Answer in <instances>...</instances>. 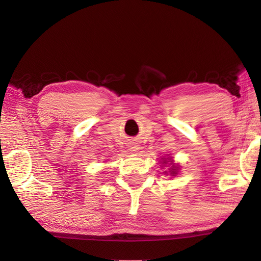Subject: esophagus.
<instances>
[{"label": "esophagus", "mask_w": 261, "mask_h": 261, "mask_svg": "<svg viewBox=\"0 0 261 261\" xmlns=\"http://www.w3.org/2000/svg\"><path fill=\"white\" fill-rule=\"evenodd\" d=\"M129 151H130L131 153H134V154L138 153V151H139V145H138V143H135V141H132V143L130 144V146H129Z\"/></svg>", "instance_id": "obj_1"}]
</instances>
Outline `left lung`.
Wrapping results in <instances>:
<instances>
[{
	"mask_svg": "<svg viewBox=\"0 0 261 261\" xmlns=\"http://www.w3.org/2000/svg\"><path fill=\"white\" fill-rule=\"evenodd\" d=\"M160 162H161V168L167 167V165L169 166V168H168V170L163 171V174L173 176V177H175V176L178 175L179 169H180V166L178 165V163H175L173 158L169 156V155L163 156V158H161V161Z\"/></svg>",
	"mask_w": 261,
	"mask_h": 261,
	"instance_id": "left-lung-1",
	"label": "left lung"
}]
</instances>
